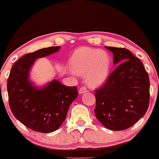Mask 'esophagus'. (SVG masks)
<instances>
[{
	"mask_svg": "<svg viewBox=\"0 0 159 159\" xmlns=\"http://www.w3.org/2000/svg\"><path fill=\"white\" fill-rule=\"evenodd\" d=\"M86 92H87V88H86V87H82L79 89V93L80 94H83Z\"/></svg>",
	"mask_w": 159,
	"mask_h": 159,
	"instance_id": "esophagus-1",
	"label": "esophagus"
}]
</instances>
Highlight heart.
<instances>
[{"label": "heart", "mask_w": 159, "mask_h": 159, "mask_svg": "<svg viewBox=\"0 0 159 159\" xmlns=\"http://www.w3.org/2000/svg\"><path fill=\"white\" fill-rule=\"evenodd\" d=\"M69 67L73 73L84 75L90 87H97L107 81L111 60L105 51L85 47L75 51L69 60Z\"/></svg>", "instance_id": "b5f03b06"}]
</instances>
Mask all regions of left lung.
I'll list each match as a JSON object with an SVG mask.
<instances>
[{
  "mask_svg": "<svg viewBox=\"0 0 159 159\" xmlns=\"http://www.w3.org/2000/svg\"><path fill=\"white\" fill-rule=\"evenodd\" d=\"M113 53L116 68L96 90L94 112L98 121L113 131L132 126L147 112L149 79L143 63L126 48L105 46Z\"/></svg>",
  "mask_w": 159,
  "mask_h": 159,
  "instance_id": "left-lung-1",
  "label": "left lung"
}]
</instances>
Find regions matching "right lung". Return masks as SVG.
<instances>
[{
    "mask_svg": "<svg viewBox=\"0 0 159 159\" xmlns=\"http://www.w3.org/2000/svg\"><path fill=\"white\" fill-rule=\"evenodd\" d=\"M60 46L39 49L14 63L8 81L9 102L14 116L35 132L49 133L61 126L72 102L78 97L76 87H67L52 80L42 87L30 81V72L39 58L54 54Z\"/></svg>",
    "mask_w": 159,
    "mask_h": 159,
    "instance_id": "obj_1",
    "label": "right lung"
}]
</instances>
